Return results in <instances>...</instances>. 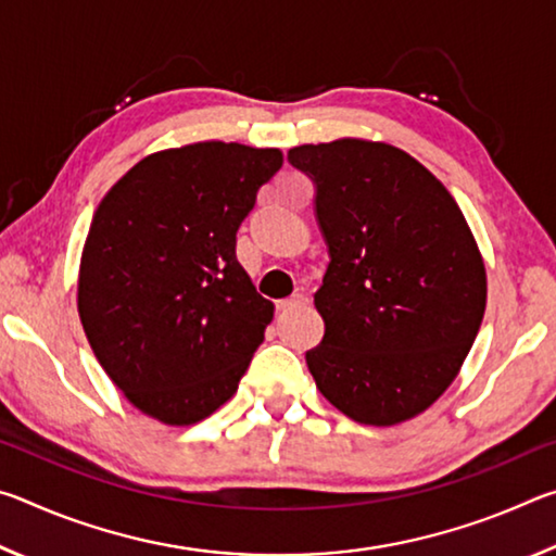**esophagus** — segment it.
Listing matches in <instances>:
<instances>
[{"label": "esophagus", "mask_w": 556, "mask_h": 556, "mask_svg": "<svg viewBox=\"0 0 556 556\" xmlns=\"http://www.w3.org/2000/svg\"><path fill=\"white\" fill-rule=\"evenodd\" d=\"M308 304V296L306 294H294V296H289V299H281L279 304H277V308L279 312H291V308H299V306H306Z\"/></svg>", "instance_id": "34e87169"}]
</instances>
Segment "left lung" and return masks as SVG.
<instances>
[{"label":"left lung","mask_w":556,"mask_h":556,"mask_svg":"<svg viewBox=\"0 0 556 556\" xmlns=\"http://www.w3.org/2000/svg\"><path fill=\"white\" fill-rule=\"evenodd\" d=\"M316 184L328 244L314 304L324 341L306 365L324 397L361 425L431 407L464 365L485 314V265L446 186L402 149L336 139L289 149Z\"/></svg>","instance_id":"1"}]
</instances>
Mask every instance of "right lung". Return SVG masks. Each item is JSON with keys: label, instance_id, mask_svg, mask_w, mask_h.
Segmentation results:
<instances>
[{"label": "right lung", "instance_id": "add662e5", "mask_svg": "<svg viewBox=\"0 0 556 556\" xmlns=\"http://www.w3.org/2000/svg\"><path fill=\"white\" fill-rule=\"evenodd\" d=\"M279 149L195 142L149 154L92 215L78 275L83 331L147 417L195 425L238 392L275 304L235 257V235Z\"/></svg>", "mask_w": 556, "mask_h": 556}]
</instances>
